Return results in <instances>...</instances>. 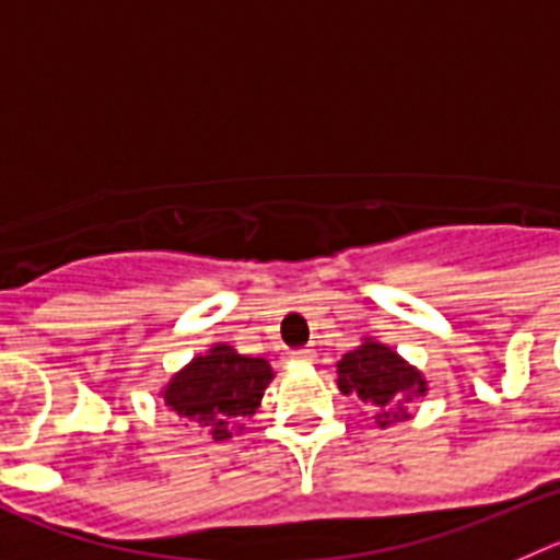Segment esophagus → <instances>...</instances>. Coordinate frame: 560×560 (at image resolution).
Segmentation results:
<instances>
[{"mask_svg": "<svg viewBox=\"0 0 560 560\" xmlns=\"http://www.w3.org/2000/svg\"><path fill=\"white\" fill-rule=\"evenodd\" d=\"M292 357H295V360H306V362H310L312 357H315V351H312V349H299V351H292Z\"/></svg>", "mask_w": 560, "mask_h": 560, "instance_id": "1", "label": "esophagus"}]
</instances>
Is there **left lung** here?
<instances>
[{
	"label": "left lung",
	"mask_w": 560,
	"mask_h": 560,
	"mask_svg": "<svg viewBox=\"0 0 560 560\" xmlns=\"http://www.w3.org/2000/svg\"><path fill=\"white\" fill-rule=\"evenodd\" d=\"M337 387L342 396H354L376 407V424L387 427L393 421L410 418L407 405L424 396L427 380L390 346L365 337L362 346L342 354V360L337 362Z\"/></svg>",
	"instance_id": "1"
}]
</instances>
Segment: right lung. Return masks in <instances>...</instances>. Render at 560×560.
Here are the masks:
<instances>
[{
	"instance_id": "obj_1",
	"label": "right lung",
	"mask_w": 560,
	"mask_h": 560,
	"mask_svg": "<svg viewBox=\"0 0 560 560\" xmlns=\"http://www.w3.org/2000/svg\"><path fill=\"white\" fill-rule=\"evenodd\" d=\"M270 380L273 368L265 357L240 354L225 342H214L206 354L180 368L161 396L189 424L209 430L214 441H225L236 418L254 416Z\"/></svg>"
}]
</instances>
